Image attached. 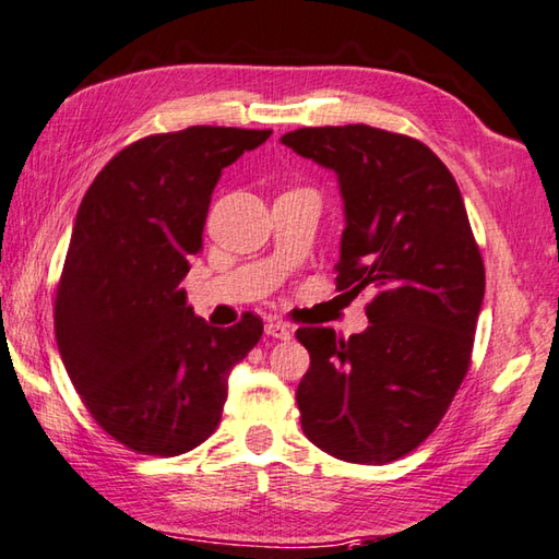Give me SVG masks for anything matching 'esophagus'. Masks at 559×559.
Masks as SVG:
<instances>
[{"label": "esophagus", "instance_id": "obj_1", "mask_svg": "<svg viewBox=\"0 0 559 559\" xmlns=\"http://www.w3.org/2000/svg\"><path fill=\"white\" fill-rule=\"evenodd\" d=\"M265 333L270 335V338H277V341H289L292 338V329L282 321H267Z\"/></svg>", "mask_w": 559, "mask_h": 559}]
</instances>
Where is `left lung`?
Instances as JSON below:
<instances>
[{
  "mask_svg": "<svg viewBox=\"0 0 559 559\" xmlns=\"http://www.w3.org/2000/svg\"><path fill=\"white\" fill-rule=\"evenodd\" d=\"M282 143L338 175V289L377 292L370 325L347 341L297 331L311 355L297 389L301 430L333 457L384 465L433 433L467 374L484 262L465 202L443 160L408 135L350 123Z\"/></svg>",
  "mask_w": 559,
  "mask_h": 559,
  "instance_id": "8db88e82",
  "label": "left lung"
}]
</instances>
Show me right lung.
<instances>
[{
    "label": "right lung",
    "instance_id": "1",
    "mask_svg": "<svg viewBox=\"0 0 559 559\" xmlns=\"http://www.w3.org/2000/svg\"><path fill=\"white\" fill-rule=\"evenodd\" d=\"M270 133L189 126L148 135L104 165L78 209L56 294L58 350L94 420L141 455L204 443L230 370L260 341L258 316L216 329L180 284L221 173Z\"/></svg>",
    "mask_w": 559,
    "mask_h": 559
}]
</instances>
